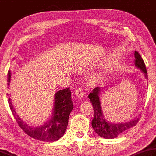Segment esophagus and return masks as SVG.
Returning <instances> with one entry per match:
<instances>
[{
	"mask_svg": "<svg viewBox=\"0 0 156 156\" xmlns=\"http://www.w3.org/2000/svg\"><path fill=\"white\" fill-rule=\"evenodd\" d=\"M75 94L77 97L78 99H82L84 97H86L87 95L84 93L83 89L81 88H77L75 90Z\"/></svg>",
	"mask_w": 156,
	"mask_h": 156,
	"instance_id": "obj_1",
	"label": "esophagus"
}]
</instances>
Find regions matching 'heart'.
Here are the masks:
<instances>
[{
	"instance_id": "1",
	"label": "heart",
	"mask_w": 156,
	"mask_h": 156,
	"mask_svg": "<svg viewBox=\"0 0 156 156\" xmlns=\"http://www.w3.org/2000/svg\"><path fill=\"white\" fill-rule=\"evenodd\" d=\"M99 80H100L99 76H97V75L94 76H93V77H91V78H90V81L93 82H98Z\"/></svg>"
}]
</instances>
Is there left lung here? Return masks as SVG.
<instances>
[{
	"label": "left lung",
	"mask_w": 156,
	"mask_h": 156,
	"mask_svg": "<svg viewBox=\"0 0 156 156\" xmlns=\"http://www.w3.org/2000/svg\"><path fill=\"white\" fill-rule=\"evenodd\" d=\"M135 66L139 68L143 73L145 78H148L147 69L145 68V63L143 62L141 56L138 52L135 51ZM102 87H96L94 88L91 93L88 94V98L90 99V103H92L94 109V118L92 120V127L93 128L95 133L104 139H114L127 130L130 128L135 126L139 120L140 114L133 120L129 122L124 123H112L109 121H107L103 115V113L101 108V103L100 100V94L101 93Z\"/></svg>",
	"instance_id": "1"
}]
</instances>
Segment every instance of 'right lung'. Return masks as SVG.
<instances>
[{"mask_svg": "<svg viewBox=\"0 0 156 156\" xmlns=\"http://www.w3.org/2000/svg\"><path fill=\"white\" fill-rule=\"evenodd\" d=\"M11 78V72L9 69L7 76L8 88L10 85ZM7 95H10V94L7 93ZM8 102L11 110L21 129L32 138L47 142L55 141L64 135L68 126L69 115L74 108L69 88H67L57 91L55 94L53 111L49 120L42 126L33 127L27 124L17 114L10 97H9Z\"/></svg>", "mask_w": 156, "mask_h": 156, "instance_id": "1", "label": "right lung"}]
</instances>
